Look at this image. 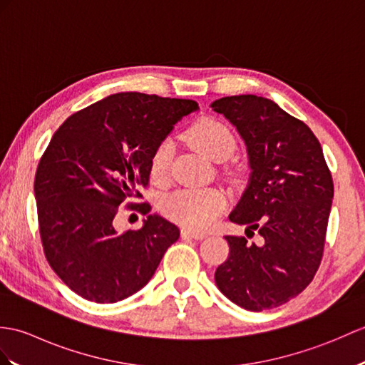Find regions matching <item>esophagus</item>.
<instances>
[{
	"label": "esophagus",
	"mask_w": 365,
	"mask_h": 365,
	"mask_svg": "<svg viewBox=\"0 0 365 365\" xmlns=\"http://www.w3.org/2000/svg\"><path fill=\"white\" fill-rule=\"evenodd\" d=\"M182 236H183V238H192V240H197V241H202V240L207 238L205 233L194 232V230H190V228H183Z\"/></svg>",
	"instance_id": "esophagus-1"
}]
</instances>
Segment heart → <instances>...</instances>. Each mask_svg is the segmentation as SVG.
<instances>
[{
	"instance_id": "1",
	"label": "heart",
	"mask_w": 365,
	"mask_h": 365,
	"mask_svg": "<svg viewBox=\"0 0 365 365\" xmlns=\"http://www.w3.org/2000/svg\"><path fill=\"white\" fill-rule=\"evenodd\" d=\"M188 140L203 155L221 162L236 148L235 133L230 127L215 118H203L188 130ZM173 143H160L150 157V175L163 182L169 173ZM162 211L173 221L192 230H203L216 221L225 208V196L215 188H183L174 191L162 200Z\"/></svg>"
}]
</instances>
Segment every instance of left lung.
<instances>
[{
	"label": "left lung",
	"instance_id": "1",
	"mask_svg": "<svg viewBox=\"0 0 365 365\" xmlns=\"http://www.w3.org/2000/svg\"><path fill=\"white\" fill-rule=\"evenodd\" d=\"M245 143L250 177L232 222L259 241L225 236L230 253L215 279L228 300L249 311L279 307L314 278L324 255L334 194L316 135L274 101L240 95L211 103Z\"/></svg>",
	"mask_w": 365,
	"mask_h": 365
}]
</instances>
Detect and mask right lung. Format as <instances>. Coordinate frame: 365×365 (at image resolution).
<instances>
[{"label": "right lung", "instance_id": "right-lung-1", "mask_svg": "<svg viewBox=\"0 0 365 365\" xmlns=\"http://www.w3.org/2000/svg\"><path fill=\"white\" fill-rule=\"evenodd\" d=\"M190 99L115 93L79 110L56 130L37 168L34 192L45 257L81 297L115 303L146 286L180 236L173 222L149 215L140 230H116L120 205L148 186L150 157L183 116Z\"/></svg>", "mask_w": 365, "mask_h": 365}]
</instances>
